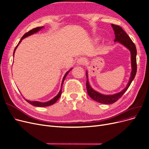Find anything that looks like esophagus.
Listing matches in <instances>:
<instances>
[{
	"label": "esophagus",
	"mask_w": 149,
	"mask_h": 149,
	"mask_svg": "<svg viewBox=\"0 0 149 149\" xmlns=\"http://www.w3.org/2000/svg\"><path fill=\"white\" fill-rule=\"evenodd\" d=\"M86 63V59L85 58H80L78 60H77V63L78 65H83Z\"/></svg>",
	"instance_id": "obj_1"
}]
</instances>
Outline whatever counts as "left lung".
<instances>
[{
    "label": "left lung",
    "mask_w": 149,
    "mask_h": 149,
    "mask_svg": "<svg viewBox=\"0 0 149 149\" xmlns=\"http://www.w3.org/2000/svg\"><path fill=\"white\" fill-rule=\"evenodd\" d=\"M111 27H113V29L114 31L115 39L114 41L115 42H118L120 44L123 45L124 47H125L127 49H128L130 52L132 72L130 74V79H129L128 82L127 84L126 87L124 89H122L120 92L118 93H116L114 94L105 95L101 94L97 91H95L91 86L88 80V71H86V88L88 95H89L90 97L93 99L94 100L99 103H103V104H112V103L116 102L118 99H119L131 85L132 81L134 79V77L136 75V74L137 71V50L133 42L130 38L129 37V36L124 31V30L120 26H119V25L111 24Z\"/></svg>",
    "instance_id": "8db88e82"
}]
</instances>
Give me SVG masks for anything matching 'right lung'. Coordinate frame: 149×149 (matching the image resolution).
Here are the masks:
<instances>
[{"label": "right lung", "mask_w": 149, "mask_h": 149, "mask_svg": "<svg viewBox=\"0 0 149 149\" xmlns=\"http://www.w3.org/2000/svg\"><path fill=\"white\" fill-rule=\"evenodd\" d=\"M44 28V26H42V27H36V28H35V29H32V30H30L29 32H27V33H26L25 34H24V35L22 37V38L21 39V40H20V41L19 42V43H18V44L17 45V46L16 47V48L15 49V50H14V52H13V56H15V50H16V49H17V46H19V44L21 43V42L22 41V40H23V39H24L25 38H26V37H28V36H30V35H33V34H35V33H37L38 31H40L41 30H42V29ZM72 69V68H71L70 69H69L68 72L65 74V75H64V77H63V80H62V83H61V89H60V92L58 93V94L55 97H54L52 99H51L50 100H49V101H47V102H38V101H30V100H27V99H25L26 100V101L27 102H28L29 103H30L31 105H33V106H35V107H48V106H50V105H53V104H54V103L58 100V99L60 97V96H61V92H62V86H63V83H64V80H65V79H66V76H67V75L68 74V73L70 72V71Z\"/></svg>", "instance_id": "1"}]
</instances>
